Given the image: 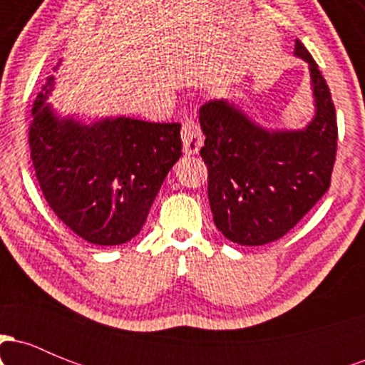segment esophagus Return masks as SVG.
<instances>
[{
    "label": "esophagus",
    "instance_id": "34e87169",
    "mask_svg": "<svg viewBox=\"0 0 365 365\" xmlns=\"http://www.w3.org/2000/svg\"><path fill=\"white\" fill-rule=\"evenodd\" d=\"M182 142H183V153L185 154H197L199 153L200 145L204 144V135L194 118H187L183 121Z\"/></svg>",
    "mask_w": 365,
    "mask_h": 365
}]
</instances>
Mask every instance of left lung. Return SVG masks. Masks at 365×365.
I'll return each instance as SVG.
<instances>
[{"mask_svg": "<svg viewBox=\"0 0 365 365\" xmlns=\"http://www.w3.org/2000/svg\"><path fill=\"white\" fill-rule=\"evenodd\" d=\"M295 56L309 63L316 115L300 130H269L225 99L202 104L207 195L216 228L240 245L278 240L328 192L336 158V113L317 63L299 39Z\"/></svg>", "mask_w": 365, "mask_h": 365, "instance_id": "1", "label": "left lung"}]
</instances>
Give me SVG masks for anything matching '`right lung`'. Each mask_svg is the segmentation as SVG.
I'll return each mask as SVG.
<instances>
[{"instance_id": "obj_1", "label": "right lung", "mask_w": 365, "mask_h": 365, "mask_svg": "<svg viewBox=\"0 0 365 365\" xmlns=\"http://www.w3.org/2000/svg\"><path fill=\"white\" fill-rule=\"evenodd\" d=\"M53 82L49 77L37 96L29 127L31 159L46 202L83 240L125 244L139 235L182 156V125L127 116L91 125L60 118L46 103Z\"/></svg>"}]
</instances>
